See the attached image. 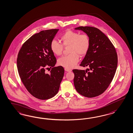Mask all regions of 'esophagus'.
I'll use <instances>...</instances> for the list:
<instances>
[{"mask_svg":"<svg viewBox=\"0 0 133 133\" xmlns=\"http://www.w3.org/2000/svg\"><path fill=\"white\" fill-rule=\"evenodd\" d=\"M65 71H67V72H70L71 71V70L68 69V68H65Z\"/></svg>","mask_w":133,"mask_h":133,"instance_id":"obj_1","label":"esophagus"}]
</instances>
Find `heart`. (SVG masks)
Instances as JSON below:
<instances>
[{
	"label": "heart",
	"mask_w": 133,
	"mask_h": 133,
	"mask_svg": "<svg viewBox=\"0 0 133 133\" xmlns=\"http://www.w3.org/2000/svg\"><path fill=\"white\" fill-rule=\"evenodd\" d=\"M61 41L64 46H70L69 52L70 54L60 58L58 60V64L66 68H74L80 59V56H84L90 48V41L88 35L85 34L68 30L61 36ZM55 40L50 43V49L57 56L63 53L64 46Z\"/></svg>",
	"instance_id": "obj_1"
}]
</instances>
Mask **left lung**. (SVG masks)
I'll return each mask as SVG.
<instances>
[{"label": "left lung", "mask_w": 133, "mask_h": 133, "mask_svg": "<svg viewBox=\"0 0 133 133\" xmlns=\"http://www.w3.org/2000/svg\"><path fill=\"white\" fill-rule=\"evenodd\" d=\"M90 38V45L80 66L86 70L73 69L76 91L87 98L99 96L111 84L116 71L118 55L113 44L102 31L95 27H77Z\"/></svg>", "instance_id": "8db88e82"}]
</instances>
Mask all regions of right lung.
<instances>
[{
    "label": "right lung",
    "instance_id": "obj_1",
    "mask_svg": "<svg viewBox=\"0 0 133 133\" xmlns=\"http://www.w3.org/2000/svg\"><path fill=\"white\" fill-rule=\"evenodd\" d=\"M58 29L42 30L31 36L20 49L17 59L19 76L27 90L36 98L48 99L56 95L64 75L62 66L54 67L56 59L50 43ZM49 67V74L45 69Z\"/></svg>",
    "mask_w": 133,
    "mask_h": 133
}]
</instances>
